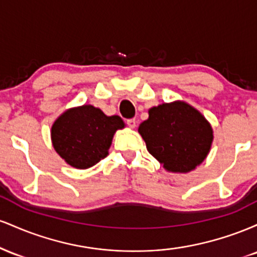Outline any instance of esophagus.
I'll list each match as a JSON object with an SVG mask.
<instances>
[{
	"label": "esophagus",
	"mask_w": 257,
	"mask_h": 257,
	"mask_svg": "<svg viewBox=\"0 0 257 257\" xmlns=\"http://www.w3.org/2000/svg\"><path fill=\"white\" fill-rule=\"evenodd\" d=\"M126 124H128L129 128H135V126H137V120L134 118L126 119Z\"/></svg>",
	"instance_id": "1"
}]
</instances>
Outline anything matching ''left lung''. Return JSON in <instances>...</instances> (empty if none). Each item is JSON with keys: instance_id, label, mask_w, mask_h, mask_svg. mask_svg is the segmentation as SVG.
<instances>
[{"instance_id": "left-lung-1", "label": "left lung", "mask_w": 257, "mask_h": 257, "mask_svg": "<svg viewBox=\"0 0 257 257\" xmlns=\"http://www.w3.org/2000/svg\"><path fill=\"white\" fill-rule=\"evenodd\" d=\"M149 114L139 133L149 152L167 170L188 173L204 161L213 143V131L196 108L175 101L152 107Z\"/></svg>"}]
</instances>
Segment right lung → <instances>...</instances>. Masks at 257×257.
I'll list each match as a JSON object with an SVG mask.
<instances>
[{
	"mask_svg": "<svg viewBox=\"0 0 257 257\" xmlns=\"http://www.w3.org/2000/svg\"><path fill=\"white\" fill-rule=\"evenodd\" d=\"M124 128L119 116H106L91 105L64 112L52 126L55 151L70 166L87 169L107 156L117 129Z\"/></svg>",
	"mask_w": 257,
	"mask_h": 257,
	"instance_id": "1",
	"label": "right lung"
}]
</instances>
